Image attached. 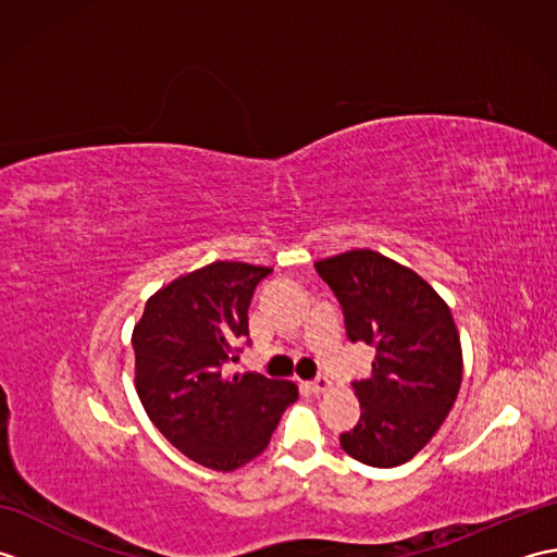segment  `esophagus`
<instances>
[{
    "instance_id": "esophagus-1",
    "label": "esophagus",
    "mask_w": 557,
    "mask_h": 557,
    "mask_svg": "<svg viewBox=\"0 0 557 557\" xmlns=\"http://www.w3.org/2000/svg\"><path fill=\"white\" fill-rule=\"evenodd\" d=\"M330 387H333V383H330V377H325V375L315 377V381L311 383V389H313V393H327Z\"/></svg>"
}]
</instances>
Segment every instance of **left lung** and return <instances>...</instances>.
Masks as SVG:
<instances>
[{
  "mask_svg": "<svg viewBox=\"0 0 557 557\" xmlns=\"http://www.w3.org/2000/svg\"><path fill=\"white\" fill-rule=\"evenodd\" d=\"M315 270L342 304L349 339L375 347L371 375L354 383L361 419L339 445L361 465H405L459 393L465 363L453 311L411 268L371 248L323 258Z\"/></svg>",
  "mask_w": 557,
  "mask_h": 557,
  "instance_id": "8db88e82",
  "label": "left lung"
}]
</instances>
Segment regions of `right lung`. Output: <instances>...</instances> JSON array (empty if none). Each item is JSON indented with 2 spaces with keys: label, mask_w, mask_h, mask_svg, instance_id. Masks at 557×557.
Masks as SVG:
<instances>
[{
  "label": "right lung",
  "mask_w": 557,
  "mask_h": 557,
  "mask_svg": "<svg viewBox=\"0 0 557 557\" xmlns=\"http://www.w3.org/2000/svg\"><path fill=\"white\" fill-rule=\"evenodd\" d=\"M270 272L215 260L158 289L134 325L140 405L182 455L222 474L263 453L299 397L292 381L222 373L236 339L248 337V304Z\"/></svg>",
  "instance_id": "right-lung-1"
}]
</instances>
